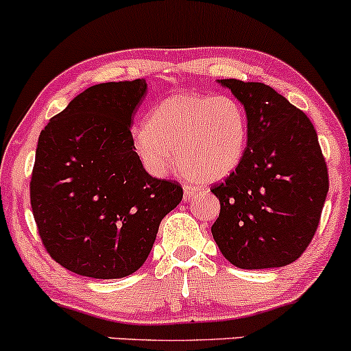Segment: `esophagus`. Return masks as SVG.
I'll return each instance as SVG.
<instances>
[{
	"label": "esophagus",
	"instance_id": "esophagus-1",
	"mask_svg": "<svg viewBox=\"0 0 351 351\" xmlns=\"http://www.w3.org/2000/svg\"><path fill=\"white\" fill-rule=\"evenodd\" d=\"M197 192V187H192V186H184V199L189 200L192 199V195H194Z\"/></svg>",
	"mask_w": 351,
	"mask_h": 351
}]
</instances>
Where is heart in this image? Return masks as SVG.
I'll return each instance as SVG.
<instances>
[{"instance_id": "obj_1", "label": "heart", "mask_w": 351, "mask_h": 351, "mask_svg": "<svg viewBox=\"0 0 351 351\" xmlns=\"http://www.w3.org/2000/svg\"><path fill=\"white\" fill-rule=\"evenodd\" d=\"M249 119L232 96L180 93L157 102L132 129V145L152 176L180 171L199 182L227 177L242 160Z\"/></svg>"}]
</instances>
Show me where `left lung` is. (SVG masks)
<instances>
[{
	"label": "left lung",
	"instance_id": "8db88e82",
	"mask_svg": "<svg viewBox=\"0 0 351 351\" xmlns=\"http://www.w3.org/2000/svg\"><path fill=\"white\" fill-rule=\"evenodd\" d=\"M219 82L245 108L249 139L237 169L210 189L220 200L212 235L239 269L289 265L312 242L328 192L317 131L263 82Z\"/></svg>",
	"mask_w": 351,
	"mask_h": 351
}]
</instances>
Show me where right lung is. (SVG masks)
Returning a JSON list of instances; mask_svg holds the SVG:
<instances>
[{"label":"right lung","instance_id":"add662e5","mask_svg":"<svg viewBox=\"0 0 351 351\" xmlns=\"http://www.w3.org/2000/svg\"><path fill=\"white\" fill-rule=\"evenodd\" d=\"M144 80L77 94L39 134L31 208L53 261L90 278H121L149 257L159 223L182 200L176 180L145 172L131 123Z\"/></svg>","mask_w":351,"mask_h":351}]
</instances>
